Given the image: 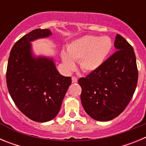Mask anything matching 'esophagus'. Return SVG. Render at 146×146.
I'll use <instances>...</instances> for the list:
<instances>
[{"label":"esophagus","instance_id":"34e87169","mask_svg":"<svg viewBox=\"0 0 146 146\" xmlns=\"http://www.w3.org/2000/svg\"><path fill=\"white\" fill-rule=\"evenodd\" d=\"M72 81L73 83H77V81H78V80H77V78L76 77H72Z\"/></svg>","mask_w":146,"mask_h":146}]
</instances>
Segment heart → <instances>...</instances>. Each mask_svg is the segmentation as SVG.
Here are the masks:
<instances>
[{
	"label": "heart",
	"mask_w": 146,
	"mask_h": 146,
	"mask_svg": "<svg viewBox=\"0 0 146 146\" xmlns=\"http://www.w3.org/2000/svg\"><path fill=\"white\" fill-rule=\"evenodd\" d=\"M113 48V42L108 36H84L71 42L67 52L62 51L61 59L68 70L79 61L80 69L85 72L96 71L102 66Z\"/></svg>",
	"instance_id": "obj_1"
}]
</instances>
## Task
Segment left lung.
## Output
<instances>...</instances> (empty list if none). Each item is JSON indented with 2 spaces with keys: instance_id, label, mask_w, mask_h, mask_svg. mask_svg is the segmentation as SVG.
<instances>
[{
  "instance_id": "obj_1",
  "label": "left lung",
  "mask_w": 146,
  "mask_h": 146,
  "mask_svg": "<svg viewBox=\"0 0 146 146\" xmlns=\"http://www.w3.org/2000/svg\"><path fill=\"white\" fill-rule=\"evenodd\" d=\"M115 52L100 68L80 78L81 102L89 116L108 121L118 116L135 91L138 72L134 50L121 35L115 38Z\"/></svg>"
}]
</instances>
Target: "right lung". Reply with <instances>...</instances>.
<instances>
[{
	"mask_svg": "<svg viewBox=\"0 0 146 146\" xmlns=\"http://www.w3.org/2000/svg\"><path fill=\"white\" fill-rule=\"evenodd\" d=\"M49 29H35L13 46L8 60L6 83L20 111L36 122H47L59 113L72 83L56 69L53 58L36 55L32 42L52 36Z\"/></svg>",
	"mask_w": 146,
	"mask_h": 146,
	"instance_id": "right-lung-1",
	"label": "right lung"
}]
</instances>
